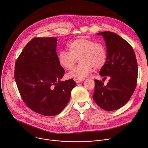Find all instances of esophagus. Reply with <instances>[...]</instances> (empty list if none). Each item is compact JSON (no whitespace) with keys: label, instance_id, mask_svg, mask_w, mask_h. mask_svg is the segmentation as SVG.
I'll list each match as a JSON object with an SVG mask.
<instances>
[{"label":"esophagus","instance_id":"esophagus-1","mask_svg":"<svg viewBox=\"0 0 148 148\" xmlns=\"http://www.w3.org/2000/svg\"><path fill=\"white\" fill-rule=\"evenodd\" d=\"M74 80L75 81V82L76 83H79V82L84 81L85 80V79H84V78H76V79H74Z\"/></svg>","mask_w":148,"mask_h":148}]
</instances>
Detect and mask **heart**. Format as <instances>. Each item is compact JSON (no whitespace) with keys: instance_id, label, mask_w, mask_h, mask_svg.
Masks as SVG:
<instances>
[{"instance_id":"b5f03b06","label":"heart","mask_w":148,"mask_h":148,"mask_svg":"<svg viewBox=\"0 0 148 148\" xmlns=\"http://www.w3.org/2000/svg\"><path fill=\"white\" fill-rule=\"evenodd\" d=\"M69 50H62L59 54V63L66 69L70 70L79 59V64L69 73L70 77H85L95 69L103 67L107 59L105 45L94 40L78 38L68 45Z\"/></svg>"}]
</instances>
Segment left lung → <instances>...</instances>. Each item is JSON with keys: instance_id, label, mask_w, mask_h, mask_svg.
Instances as JSON below:
<instances>
[{"instance_id": "1", "label": "left lung", "mask_w": 148, "mask_h": 148, "mask_svg": "<svg viewBox=\"0 0 148 148\" xmlns=\"http://www.w3.org/2000/svg\"><path fill=\"white\" fill-rule=\"evenodd\" d=\"M103 35L107 56L99 75L110 79L107 86L95 79L93 99L106 111L117 110L126 104L133 95L137 84L138 63L131 45L119 35L110 31L97 33Z\"/></svg>"}]
</instances>
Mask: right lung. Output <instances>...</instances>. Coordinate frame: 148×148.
Instances as JSON below:
<instances>
[{
	"label": "right lung",
	"instance_id": "add662e5",
	"mask_svg": "<svg viewBox=\"0 0 148 148\" xmlns=\"http://www.w3.org/2000/svg\"><path fill=\"white\" fill-rule=\"evenodd\" d=\"M57 38H33L16 60L14 77L24 103L40 114L53 116L65 108L76 83L61 81L65 71L56 53Z\"/></svg>",
	"mask_w": 148,
	"mask_h": 148
}]
</instances>
